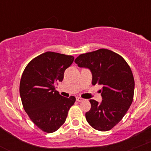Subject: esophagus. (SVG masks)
I'll return each mask as SVG.
<instances>
[{"instance_id": "34e87169", "label": "esophagus", "mask_w": 151, "mask_h": 151, "mask_svg": "<svg viewBox=\"0 0 151 151\" xmlns=\"http://www.w3.org/2000/svg\"><path fill=\"white\" fill-rule=\"evenodd\" d=\"M76 100H77L78 102H82V101H83V100H84V99L81 98V97H76Z\"/></svg>"}]
</instances>
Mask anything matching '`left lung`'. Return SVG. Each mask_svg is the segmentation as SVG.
Wrapping results in <instances>:
<instances>
[{
    "label": "left lung",
    "mask_w": 151,
    "mask_h": 151,
    "mask_svg": "<svg viewBox=\"0 0 151 151\" xmlns=\"http://www.w3.org/2000/svg\"><path fill=\"white\" fill-rule=\"evenodd\" d=\"M79 68L92 74V84L102 85L100 102L90 99L91 109L86 113L87 122L99 131H108L127 113L133 100L134 80L131 68L119 54L105 49L79 55Z\"/></svg>",
    "instance_id": "obj_1"
}]
</instances>
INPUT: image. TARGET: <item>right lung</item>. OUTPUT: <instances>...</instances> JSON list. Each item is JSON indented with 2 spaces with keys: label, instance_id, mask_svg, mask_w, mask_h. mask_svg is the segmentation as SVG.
I'll return each instance as SVG.
<instances>
[{
  "label": "right lung",
  "instance_id": "1",
  "mask_svg": "<svg viewBox=\"0 0 151 151\" xmlns=\"http://www.w3.org/2000/svg\"><path fill=\"white\" fill-rule=\"evenodd\" d=\"M73 60V56L45 52L31 60L22 76L19 94L24 109L32 122L45 132L57 131L76 102L73 96L63 97L55 90Z\"/></svg>",
  "mask_w": 151,
  "mask_h": 151
}]
</instances>
